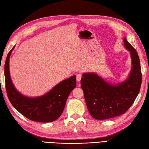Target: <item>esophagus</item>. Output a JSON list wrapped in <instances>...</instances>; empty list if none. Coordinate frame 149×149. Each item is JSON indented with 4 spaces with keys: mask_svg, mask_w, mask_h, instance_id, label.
Masks as SVG:
<instances>
[{
    "mask_svg": "<svg viewBox=\"0 0 149 149\" xmlns=\"http://www.w3.org/2000/svg\"><path fill=\"white\" fill-rule=\"evenodd\" d=\"M76 79H77V81L78 82H80L81 81V79L82 78V75L81 74H77V75H76Z\"/></svg>",
    "mask_w": 149,
    "mask_h": 149,
    "instance_id": "esophagus-1",
    "label": "esophagus"
}]
</instances>
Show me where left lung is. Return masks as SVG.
<instances>
[{
    "label": "left lung",
    "instance_id": "left-lung-1",
    "mask_svg": "<svg viewBox=\"0 0 149 149\" xmlns=\"http://www.w3.org/2000/svg\"><path fill=\"white\" fill-rule=\"evenodd\" d=\"M123 41L131 60V70L125 80L112 84L94 72L82 74L81 85L86 106L91 116L97 120L108 119L125 113L140 91L141 84L140 58L126 37Z\"/></svg>",
    "mask_w": 149,
    "mask_h": 149
}]
</instances>
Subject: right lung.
Here are the masks:
<instances>
[{
    "label": "right lung",
    "mask_w": 149,
    "mask_h": 149,
    "mask_svg": "<svg viewBox=\"0 0 149 149\" xmlns=\"http://www.w3.org/2000/svg\"><path fill=\"white\" fill-rule=\"evenodd\" d=\"M14 46L6 58L4 74L6 88L12 105L29 119L39 123H49L60 117L67 100L76 87V75L64 79L44 95L29 97L19 92L14 86L9 72V59Z\"/></svg>",
    "instance_id": "right-lung-1"
}]
</instances>
